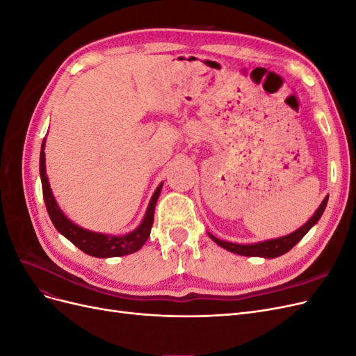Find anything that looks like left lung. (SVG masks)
I'll list each match as a JSON object with an SVG mask.
<instances>
[{
    "mask_svg": "<svg viewBox=\"0 0 356 356\" xmlns=\"http://www.w3.org/2000/svg\"><path fill=\"white\" fill-rule=\"evenodd\" d=\"M328 202V196L322 200V203L319 204V208L316 209V212L305 225H301L300 229H297L296 232L289 233L286 236H282V238L277 239H270V241H264V242H258V243H251V245H239V243H232V242H225V241H220L218 238H215L211 233L209 238L220 245L224 250H227L233 254H239V255H246V257H263V258H276L279 255H282L285 252H288L291 248H293L296 243H298L303 236L314 227V225L319 221V218L322 217V213L325 211Z\"/></svg>",
    "mask_w": 356,
    "mask_h": 356,
    "instance_id": "left-lung-1",
    "label": "left lung"
}]
</instances>
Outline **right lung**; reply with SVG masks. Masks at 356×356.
Wrapping results in <instances>:
<instances>
[{
	"label": "right lung",
	"mask_w": 356,
	"mask_h": 356,
	"mask_svg": "<svg viewBox=\"0 0 356 356\" xmlns=\"http://www.w3.org/2000/svg\"><path fill=\"white\" fill-rule=\"evenodd\" d=\"M44 143L46 139L42 141L41 153H40V177H41V186H42V197H44L49 217L53 225L56 227V230L60 234L65 236V238L77 246L79 250L96 258L122 257V255H127L141 250L143 245L147 242L149 232H152V227H153L154 208H156L157 199L160 196L161 187H163V182H160V186L156 188L152 200L148 203V208L143 222L139 224L134 232L126 233L123 236H110V234L86 230V229H81L80 225L74 224L71 220H68L67 215L63 213L58 207V202L55 200V197H53V193L49 184V178L46 175Z\"/></svg>",
	"instance_id": "obj_1"
}]
</instances>
